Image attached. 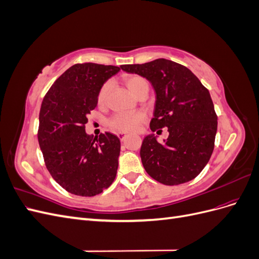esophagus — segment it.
I'll list each match as a JSON object with an SVG mask.
<instances>
[{"mask_svg":"<svg viewBox=\"0 0 259 259\" xmlns=\"http://www.w3.org/2000/svg\"><path fill=\"white\" fill-rule=\"evenodd\" d=\"M117 136H119V138L121 139V140H124L125 139V137L127 136V134L126 133H123V132H120V133H117Z\"/></svg>","mask_w":259,"mask_h":259,"instance_id":"esophagus-1","label":"esophagus"}]
</instances>
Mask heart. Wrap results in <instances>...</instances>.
Here are the masks:
<instances>
[{"label": "heart", "instance_id": "heart-1", "mask_svg": "<svg viewBox=\"0 0 259 259\" xmlns=\"http://www.w3.org/2000/svg\"><path fill=\"white\" fill-rule=\"evenodd\" d=\"M127 89L134 94L138 95V93L142 91L148 85L146 79L140 75H131L125 80ZM109 90H110V84L105 83L101 86L98 94H97V104L98 106H104L108 96ZM146 119V116L142 112H133V113H116L110 120H109V125L110 127L116 132H134L138 128Z\"/></svg>", "mask_w": 259, "mask_h": 259}]
</instances>
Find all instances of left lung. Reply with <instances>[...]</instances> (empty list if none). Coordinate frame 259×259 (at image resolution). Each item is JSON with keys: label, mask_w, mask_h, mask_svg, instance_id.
Returning a JSON list of instances; mask_svg holds the SVG:
<instances>
[{"label": "left lung", "mask_w": 259, "mask_h": 259, "mask_svg": "<svg viewBox=\"0 0 259 259\" xmlns=\"http://www.w3.org/2000/svg\"><path fill=\"white\" fill-rule=\"evenodd\" d=\"M121 69L151 83L156 100L150 130L167 127L169 133L163 144L154 134L144 138L140 158L146 171L164 185L190 182L214 150L217 115L208 90L187 67L164 58Z\"/></svg>", "instance_id": "left-lung-1"}]
</instances>
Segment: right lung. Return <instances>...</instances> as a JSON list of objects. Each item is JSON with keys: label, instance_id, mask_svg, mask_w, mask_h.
Wrapping results in <instances>:
<instances>
[{"label": "right lung", "instance_id": "right-lung-1", "mask_svg": "<svg viewBox=\"0 0 259 259\" xmlns=\"http://www.w3.org/2000/svg\"><path fill=\"white\" fill-rule=\"evenodd\" d=\"M119 67L85 62L70 67L42 101L37 139L50 174L68 192L94 197L110 186L119 166L121 143L111 133L86 134L88 114L104 83Z\"/></svg>", "mask_w": 259, "mask_h": 259}]
</instances>
